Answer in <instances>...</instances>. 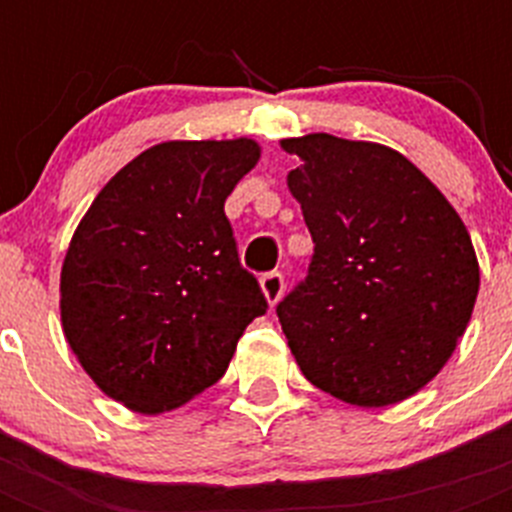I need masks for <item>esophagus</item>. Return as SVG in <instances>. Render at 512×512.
<instances>
[{
  "label": "esophagus",
  "mask_w": 512,
  "mask_h": 512,
  "mask_svg": "<svg viewBox=\"0 0 512 512\" xmlns=\"http://www.w3.org/2000/svg\"><path fill=\"white\" fill-rule=\"evenodd\" d=\"M260 289H263V297L268 305H276L284 295V276L279 271L265 273L263 279H260Z\"/></svg>",
  "instance_id": "esophagus-1"
}]
</instances>
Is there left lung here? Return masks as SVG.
Listing matches in <instances>:
<instances>
[{
  "label": "left lung",
  "instance_id": "1",
  "mask_svg": "<svg viewBox=\"0 0 512 512\" xmlns=\"http://www.w3.org/2000/svg\"><path fill=\"white\" fill-rule=\"evenodd\" d=\"M313 236L308 276L279 303L308 380L380 409L422 390L452 358L476 305L478 257L446 196L404 154L311 132L281 140Z\"/></svg>",
  "mask_w": 512,
  "mask_h": 512
}]
</instances>
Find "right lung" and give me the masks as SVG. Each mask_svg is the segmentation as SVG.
Listing matches in <instances>:
<instances>
[{
    "instance_id": "right-lung-1",
    "label": "right lung",
    "mask_w": 512,
    "mask_h": 512,
    "mask_svg": "<svg viewBox=\"0 0 512 512\" xmlns=\"http://www.w3.org/2000/svg\"><path fill=\"white\" fill-rule=\"evenodd\" d=\"M257 162L252 138L167 140L124 164L76 225L60 268L63 335L132 412H170L215 385L268 308L223 209Z\"/></svg>"
}]
</instances>
